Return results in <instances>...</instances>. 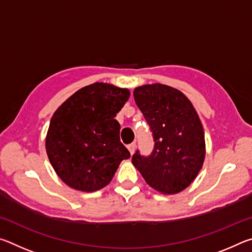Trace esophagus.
<instances>
[{
	"mask_svg": "<svg viewBox=\"0 0 252 252\" xmlns=\"http://www.w3.org/2000/svg\"><path fill=\"white\" fill-rule=\"evenodd\" d=\"M135 142H133V143H131V144H129V146H127V149H129V151H130V153L131 155H133L134 153V151H135Z\"/></svg>",
	"mask_w": 252,
	"mask_h": 252,
	"instance_id": "esophagus-1",
	"label": "esophagus"
}]
</instances>
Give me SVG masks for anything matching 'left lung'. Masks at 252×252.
Listing matches in <instances>:
<instances>
[{"mask_svg": "<svg viewBox=\"0 0 252 252\" xmlns=\"http://www.w3.org/2000/svg\"><path fill=\"white\" fill-rule=\"evenodd\" d=\"M133 95L150 126L155 147L148 157L136 150L132 163L155 190L180 192L198 176L206 156L197 111L182 92L164 84L135 88Z\"/></svg>", "mask_w": 252, "mask_h": 252, "instance_id": "8db88e82", "label": "left lung"}]
</instances>
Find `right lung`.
<instances>
[{"instance_id": "1", "label": "right lung", "mask_w": 252, "mask_h": 252, "mask_svg": "<svg viewBox=\"0 0 252 252\" xmlns=\"http://www.w3.org/2000/svg\"><path fill=\"white\" fill-rule=\"evenodd\" d=\"M127 89L93 83L59 106L50 121L45 148L60 179L75 190L93 192L108 186L130 152L120 141L117 113Z\"/></svg>"}]
</instances>
